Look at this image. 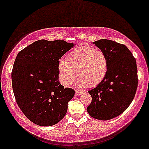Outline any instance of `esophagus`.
Masks as SVG:
<instances>
[{"mask_svg": "<svg viewBox=\"0 0 149 149\" xmlns=\"http://www.w3.org/2000/svg\"><path fill=\"white\" fill-rule=\"evenodd\" d=\"M81 94V92H79V91H76V96H79Z\"/></svg>", "mask_w": 149, "mask_h": 149, "instance_id": "1", "label": "esophagus"}]
</instances>
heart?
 <instances>
[{
	"instance_id": "obj_1",
	"label": "heart",
	"mask_w": 149,
	"mask_h": 149,
	"mask_svg": "<svg viewBox=\"0 0 149 149\" xmlns=\"http://www.w3.org/2000/svg\"><path fill=\"white\" fill-rule=\"evenodd\" d=\"M58 68L59 78L65 86H70L74 82L77 73L80 86L93 88L105 77L108 58L103 51L90 46H81L72 51L68 60H60Z\"/></svg>"
}]
</instances>
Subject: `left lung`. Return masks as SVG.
Wrapping results in <instances>:
<instances>
[{"instance_id": "obj_1", "label": "left lung", "mask_w": 149, "mask_h": 149, "mask_svg": "<svg viewBox=\"0 0 149 149\" xmlns=\"http://www.w3.org/2000/svg\"><path fill=\"white\" fill-rule=\"evenodd\" d=\"M108 58V70L97 87L88 91L92 97L88 114L99 120L121 114L130 105L138 86L135 58L125 45L109 40L93 42Z\"/></svg>"}]
</instances>
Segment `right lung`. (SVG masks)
I'll list each match as a JSON object with an SVG mask.
<instances>
[{"label":"right lung","instance_id":"obj_1","mask_svg":"<svg viewBox=\"0 0 149 149\" xmlns=\"http://www.w3.org/2000/svg\"><path fill=\"white\" fill-rule=\"evenodd\" d=\"M73 46L61 40H40L16 56L11 73L15 97L23 114L36 125H54L66 115L75 91L60 84L58 64Z\"/></svg>","mask_w":149,"mask_h":149}]
</instances>
